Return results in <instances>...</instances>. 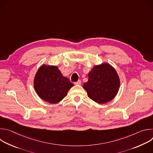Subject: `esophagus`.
I'll use <instances>...</instances> for the list:
<instances>
[{
	"label": "esophagus",
	"mask_w": 153,
	"mask_h": 153,
	"mask_svg": "<svg viewBox=\"0 0 153 153\" xmlns=\"http://www.w3.org/2000/svg\"><path fill=\"white\" fill-rule=\"evenodd\" d=\"M74 84L75 85H81V81L79 80H78L77 82H75L74 83Z\"/></svg>",
	"instance_id": "1"
}]
</instances>
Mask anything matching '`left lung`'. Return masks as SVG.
I'll list each match as a JSON object with an SVG mask.
<instances>
[{
    "instance_id": "left-lung-1",
    "label": "left lung",
    "mask_w": 153,
    "mask_h": 153,
    "mask_svg": "<svg viewBox=\"0 0 153 153\" xmlns=\"http://www.w3.org/2000/svg\"><path fill=\"white\" fill-rule=\"evenodd\" d=\"M119 76L108 63L94 66L88 73V82L83 87L88 97L95 102L103 104L112 100L120 88Z\"/></svg>"
}]
</instances>
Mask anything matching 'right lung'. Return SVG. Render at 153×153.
Listing matches in <instances>:
<instances>
[{
    "label": "right lung",
    "instance_id": "right-lung-1",
    "mask_svg": "<svg viewBox=\"0 0 153 153\" xmlns=\"http://www.w3.org/2000/svg\"><path fill=\"white\" fill-rule=\"evenodd\" d=\"M33 84L39 97L51 104L62 100L74 86L68 78L62 75L57 66L47 64H43L38 69Z\"/></svg>",
    "mask_w": 153,
    "mask_h": 153
}]
</instances>
